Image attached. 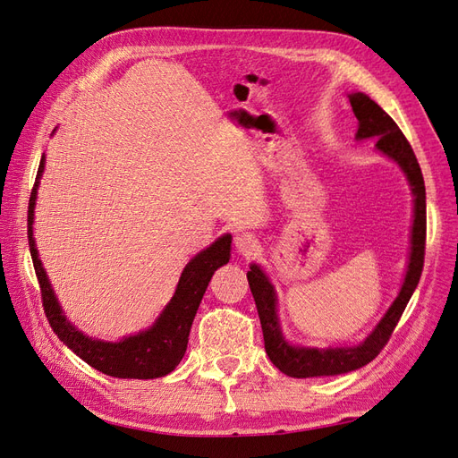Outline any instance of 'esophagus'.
<instances>
[{"label":"esophagus","instance_id":"1","mask_svg":"<svg viewBox=\"0 0 458 458\" xmlns=\"http://www.w3.org/2000/svg\"><path fill=\"white\" fill-rule=\"evenodd\" d=\"M256 246H258V239L252 233L242 231V233L234 234V250H237L239 254H242V256L252 254L256 250Z\"/></svg>","mask_w":458,"mask_h":458}]
</instances>
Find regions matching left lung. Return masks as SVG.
<instances>
[{"instance_id":"8db88e82","label":"left lung","mask_w":458,"mask_h":458,"mask_svg":"<svg viewBox=\"0 0 458 458\" xmlns=\"http://www.w3.org/2000/svg\"><path fill=\"white\" fill-rule=\"evenodd\" d=\"M350 103L353 114L359 120L355 140L357 141H377L374 147L386 158L394 160L412 192V225H411V246L403 284L399 294L387 308L378 325L370 335L355 345H342V348H310V345H296L283 335L279 313H276V290L269 275L258 263H252L246 273L252 296L258 308L259 323L263 330V342L271 363L293 378H313V377H336V374L352 372L365 367L377 357L390 340L395 325L403 315L407 303L420 281L424 266V246H426V189L420 165L417 157L401 133L397 123L390 114L374 103L369 95L355 91L350 93Z\"/></svg>"}]
</instances>
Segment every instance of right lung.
I'll return each mask as SVG.
<instances>
[{
    "instance_id": "add662e5",
    "label": "right lung",
    "mask_w": 458,
    "mask_h": 458,
    "mask_svg": "<svg viewBox=\"0 0 458 458\" xmlns=\"http://www.w3.org/2000/svg\"><path fill=\"white\" fill-rule=\"evenodd\" d=\"M55 131L57 128L53 130V133ZM44 170L46 155L39 160L36 183L29 202V246L41 288V301H44V310L53 332L81 361H86L103 374H108V377L150 380L170 374L185 355L189 332L208 283H210L214 271L225 266L231 258V234H221L217 241L200 250L195 258H191L182 276H179L172 300L165 303L157 321L148 328L140 330L137 335L123 336L118 342L91 338L66 318L36 248L34 208Z\"/></svg>"
}]
</instances>
